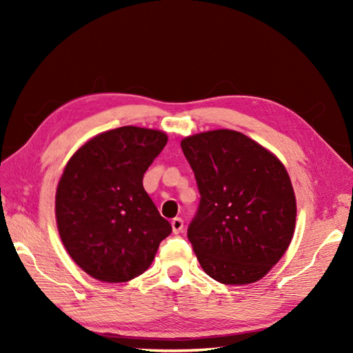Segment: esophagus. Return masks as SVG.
Returning <instances> with one entry per match:
<instances>
[{"label":"esophagus","instance_id":"34e87169","mask_svg":"<svg viewBox=\"0 0 353 353\" xmlns=\"http://www.w3.org/2000/svg\"><path fill=\"white\" fill-rule=\"evenodd\" d=\"M171 225H172V232L177 235V234H181L183 229V221L181 218H174L171 221Z\"/></svg>","mask_w":353,"mask_h":353}]
</instances>
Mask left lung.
<instances>
[{
  "label": "left lung",
  "instance_id": "left-lung-1",
  "mask_svg": "<svg viewBox=\"0 0 353 353\" xmlns=\"http://www.w3.org/2000/svg\"><path fill=\"white\" fill-rule=\"evenodd\" d=\"M182 151L201 193L188 240L207 276L224 285L259 282L296 229V194L276 154L230 129L185 137Z\"/></svg>",
  "mask_w": 353,
  "mask_h": 353
}]
</instances>
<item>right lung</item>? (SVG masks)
<instances>
[{
	"label": "right lung",
	"instance_id": "right-lung-1",
	"mask_svg": "<svg viewBox=\"0 0 353 353\" xmlns=\"http://www.w3.org/2000/svg\"><path fill=\"white\" fill-rule=\"evenodd\" d=\"M166 141L157 129L117 128L87 140L65 165L56 190L59 235L76 265L99 282L139 277L172 232L143 188Z\"/></svg>",
	"mask_w": 353,
	"mask_h": 353
}]
</instances>
